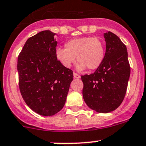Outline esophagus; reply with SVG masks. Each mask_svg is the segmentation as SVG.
Returning <instances> with one entry per match:
<instances>
[{
    "label": "esophagus",
    "instance_id": "obj_1",
    "mask_svg": "<svg viewBox=\"0 0 146 146\" xmlns=\"http://www.w3.org/2000/svg\"><path fill=\"white\" fill-rule=\"evenodd\" d=\"M74 77L75 79H80V74H77V73H75V72H74Z\"/></svg>",
    "mask_w": 146,
    "mask_h": 146
}]
</instances>
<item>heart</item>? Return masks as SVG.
<instances>
[{"label":"heart","instance_id":"heart-1","mask_svg":"<svg viewBox=\"0 0 146 146\" xmlns=\"http://www.w3.org/2000/svg\"><path fill=\"white\" fill-rule=\"evenodd\" d=\"M66 48H58L56 50L57 59L64 67L69 68L76 61L80 70L88 68L89 70L98 69L105 56V46L97 37H77L65 44Z\"/></svg>","mask_w":146,"mask_h":146}]
</instances>
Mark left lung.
Segmentation results:
<instances>
[{"label": "left lung", "instance_id": "obj_1", "mask_svg": "<svg viewBox=\"0 0 146 146\" xmlns=\"http://www.w3.org/2000/svg\"><path fill=\"white\" fill-rule=\"evenodd\" d=\"M104 38L106 53L101 65L93 74L81 76L84 101L98 113H109L119 106L130 75L126 45L111 32L104 33Z\"/></svg>", "mask_w": 146, "mask_h": 146}]
</instances>
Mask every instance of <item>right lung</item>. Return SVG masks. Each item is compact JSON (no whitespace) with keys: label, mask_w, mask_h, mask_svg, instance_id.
Returning a JSON list of instances; mask_svg holds the SVG:
<instances>
[{"label":"right lung","mask_w":146,"mask_h":146,"mask_svg":"<svg viewBox=\"0 0 146 146\" xmlns=\"http://www.w3.org/2000/svg\"><path fill=\"white\" fill-rule=\"evenodd\" d=\"M55 35L45 30L29 37L17 61L19 85L24 101L32 110L45 117L62 109L73 80L72 70L57 59Z\"/></svg>","instance_id":"obj_1"}]
</instances>
